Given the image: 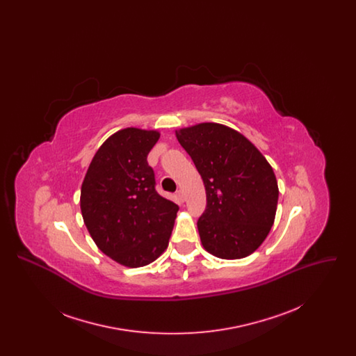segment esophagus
Masks as SVG:
<instances>
[{
    "label": "esophagus",
    "mask_w": 356,
    "mask_h": 356,
    "mask_svg": "<svg viewBox=\"0 0 356 356\" xmlns=\"http://www.w3.org/2000/svg\"><path fill=\"white\" fill-rule=\"evenodd\" d=\"M176 196H177V199H179V200H180V202H181V203H183V202H184V200H186V196H184V192H183V191H181V189H179V191H177V192H176Z\"/></svg>",
    "instance_id": "34e87169"
}]
</instances>
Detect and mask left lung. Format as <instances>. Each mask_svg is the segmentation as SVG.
<instances>
[{
  "instance_id": "8db88e82",
  "label": "left lung",
  "mask_w": 356,
  "mask_h": 356,
  "mask_svg": "<svg viewBox=\"0 0 356 356\" xmlns=\"http://www.w3.org/2000/svg\"><path fill=\"white\" fill-rule=\"evenodd\" d=\"M176 137L205 186L197 221L204 248L229 260L254 252L271 231L279 199L270 163L247 137L218 122L183 128Z\"/></svg>"
}]
</instances>
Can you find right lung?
<instances>
[{
    "instance_id": "1",
    "label": "right lung",
    "mask_w": 356,
    "mask_h": 356,
    "mask_svg": "<svg viewBox=\"0 0 356 356\" xmlns=\"http://www.w3.org/2000/svg\"><path fill=\"white\" fill-rule=\"evenodd\" d=\"M157 131L125 128L108 137L93 156L81 186L85 225L106 256L137 268L163 254L179 207L156 191L147 156Z\"/></svg>"
}]
</instances>
